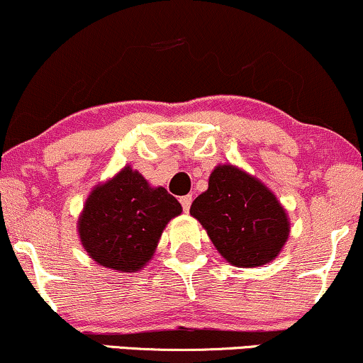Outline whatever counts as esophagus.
Returning a JSON list of instances; mask_svg holds the SVG:
<instances>
[{"label": "esophagus", "instance_id": "esophagus-1", "mask_svg": "<svg viewBox=\"0 0 363 363\" xmlns=\"http://www.w3.org/2000/svg\"><path fill=\"white\" fill-rule=\"evenodd\" d=\"M179 201H181L182 209H184L186 213H187V211L191 209V204H192V196H182L181 199H179Z\"/></svg>", "mask_w": 363, "mask_h": 363}]
</instances>
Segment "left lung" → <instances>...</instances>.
Returning <instances> with one entry per match:
<instances>
[{"label": "left lung", "mask_w": 363, "mask_h": 363, "mask_svg": "<svg viewBox=\"0 0 363 363\" xmlns=\"http://www.w3.org/2000/svg\"><path fill=\"white\" fill-rule=\"evenodd\" d=\"M216 250L238 268L273 261L290 236V218L274 192L233 164H219L208 191L191 206Z\"/></svg>", "instance_id": "8db88e82"}]
</instances>
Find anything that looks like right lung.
I'll return each mask as SVG.
<instances>
[{
  "label": "right lung",
  "mask_w": 363,
  "mask_h": 363,
  "mask_svg": "<svg viewBox=\"0 0 363 363\" xmlns=\"http://www.w3.org/2000/svg\"><path fill=\"white\" fill-rule=\"evenodd\" d=\"M182 206L162 186L152 187L130 166L97 184L79 216L80 242L95 263L137 273L152 259L167 223Z\"/></svg>",
  "instance_id": "obj_1"
}]
</instances>
